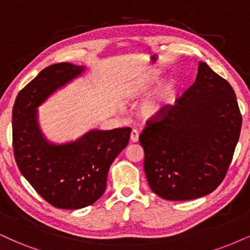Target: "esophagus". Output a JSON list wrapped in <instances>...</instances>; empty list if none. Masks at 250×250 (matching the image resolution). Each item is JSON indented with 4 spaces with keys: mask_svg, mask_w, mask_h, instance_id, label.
I'll use <instances>...</instances> for the list:
<instances>
[{
    "mask_svg": "<svg viewBox=\"0 0 250 250\" xmlns=\"http://www.w3.org/2000/svg\"><path fill=\"white\" fill-rule=\"evenodd\" d=\"M138 138H140V134H138V131L136 130V129H132L130 132V141L136 143V142H138Z\"/></svg>",
    "mask_w": 250,
    "mask_h": 250,
    "instance_id": "esophagus-1",
    "label": "esophagus"
}]
</instances>
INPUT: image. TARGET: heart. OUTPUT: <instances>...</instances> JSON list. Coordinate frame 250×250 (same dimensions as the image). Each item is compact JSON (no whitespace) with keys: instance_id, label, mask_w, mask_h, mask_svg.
Listing matches in <instances>:
<instances>
[{"instance_id":"obj_1","label":"heart","mask_w":250,"mask_h":250,"mask_svg":"<svg viewBox=\"0 0 250 250\" xmlns=\"http://www.w3.org/2000/svg\"><path fill=\"white\" fill-rule=\"evenodd\" d=\"M148 84H141L134 90V94H140L144 91H146ZM176 92V84L175 82H169L165 86H163L158 91L156 96L144 103L142 106V113L146 116H152L160 112L163 108H165L167 105L174 102V97Z\"/></svg>"}]
</instances>
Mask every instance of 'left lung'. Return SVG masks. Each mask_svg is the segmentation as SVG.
<instances>
[{
    "label": "left lung",
    "instance_id": "left-lung-1",
    "mask_svg": "<svg viewBox=\"0 0 250 250\" xmlns=\"http://www.w3.org/2000/svg\"><path fill=\"white\" fill-rule=\"evenodd\" d=\"M241 125L233 87L207 63H198L194 84L174 105L151 116L140 135L151 190L167 201L195 200L216 190Z\"/></svg>",
    "mask_w": 250,
    "mask_h": 250
}]
</instances>
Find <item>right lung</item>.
<instances>
[{
  "label": "right lung",
  "mask_w": 250,
  "mask_h": 250,
  "mask_svg": "<svg viewBox=\"0 0 250 250\" xmlns=\"http://www.w3.org/2000/svg\"><path fill=\"white\" fill-rule=\"evenodd\" d=\"M83 70L67 62L49 65L20 91L12 108V146L18 168L34 190L58 209H82L102 197L109 167L128 145L131 132L130 128L91 130L63 145L43 138L36 108Z\"/></svg>",
  "instance_id": "add662e5"
}]
</instances>
